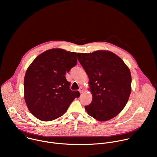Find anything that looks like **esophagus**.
Returning <instances> with one entry per match:
<instances>
[{
	"mask_svg": "<svg viewBox=\"0 0 157 157\" xmlns=\"http://www.w3.org/2000/svg\"><path fill=\"white\" fill-rule=\"evenodd\" d=\"M83 91H84V89H83L82 87H79V93L81 94V93H82Z\"/></svg>",
	"mask_w": 157,
	"mask_h": 157,
	"instance_id": "1",
	"label": "esophagus"
}]
</instances>
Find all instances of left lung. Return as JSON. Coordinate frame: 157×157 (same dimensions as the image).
<instances>
[{
  "label": "left lung",
  "instance_id": "obj_1",
  "mask_svg": "<svg viewBox=\"0 0 157 157\" xmlns=\"http://www.w3.org/2000/svg\"><path fill=\"white\" fill-rule=\"evenodd\" d=\"M78 59L89 77L93 95L91 103L85 106L88 114L99 121L115 117L130 95L129 68L121 58L109 51L78 53Z\"/></svg>",
  "mask_w": 157,
  "mask_h": 157
}]
</instances>
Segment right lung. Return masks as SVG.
I'll return each instance as SVG.
<instances>
[{"instance_id": "obj_1", "label": "right lung", "mask_w": 157, "mask_h": 157, "mask_svg": "<svg viewBox=\"0 0 157 157\" xmlns=\"http://www.w3.org/2000/svg\"><path fill=\"white\" fill-rule=\"evenodd\" d=\"M78 54L60 48L38 55L24 78V98L30 113L43 121L55 120L68 110L78 91H71L65 75L77 64Z\"/></svg>"}]
</instances>
